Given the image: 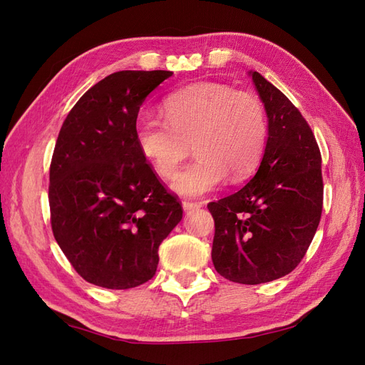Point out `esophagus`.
Instances as JSON below:
<instances>
[{"mask_svg": "<svg viewBox=\"0 0 365 365\" xmlns=\"http://www.w3.org/2000/svg\"><path fill=\"white\" fill-rule=\"evenodd\" d=\"M182 207H184V210H187V212H189V210H195V208L202 207V202H195V201L184 200L182 201Z\"/></svg>", "mask_w": 365, "mask_h": 365, "instance_id": "1", "label": "esophagus"}]
</instances>
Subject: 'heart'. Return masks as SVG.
<instances>
[{"label":"heart","instance_id":"1","mask_svg":"<svg viewBox=\"0 0 365 365\" xmlns=\"http://www.w3.org/2000/svg\"><path fill=\"white\" fill-rule=\"evenodd\" d=\"M165 120L141 115L135 138L143 155L169 178L189 153L196 158L175 175L172 189L184 196L215 190L227 176L240 182L256 170L268 140V117L256 94L220 83H195L163 103Z\"/></svg>","mask_w":365,"mask_h":365}]
</instances>
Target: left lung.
<instances>
[{
    "label": "left lung",
    "instance_id": "obj_1",
    "mask_svg": "<svg viewBox=\"0 0 365 365\" xmlns=\"http://www.w3.org/2000/svg\"><path fill=\"white\" fill-rule=\"evenodd\" d=\"M254 86L268 115L259 170L242 189L207 208L215 219L212 259L230 282L259 284L289 274L322 219V153L292 102L257 71Z\"/></svg>",
    "mask_w": 365,
    "mask_h": 365
}]
</instances>
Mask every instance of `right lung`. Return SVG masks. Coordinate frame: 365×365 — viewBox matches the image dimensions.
I'll use <instances>...</instances> for the list:
<instances>
[{
	"label": "right lung",
	"mask_w": 365,
	"mask_h": 365,
	"mask_svg": "<svg viewBox=\"0 0 365 365\" xmlns=\"http://www.w3.org/2000/svg\"><path fill=\"white\" fill-rule=\"evenodd\" d=\"M172 71H117L65 118L50 164L53 236L82 279L108 289L150 280L182 217L135 138L141 103Z\"/></svg>",
	"instance_id": "obj_1"
}]
</instances>
